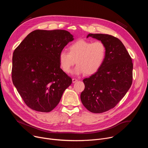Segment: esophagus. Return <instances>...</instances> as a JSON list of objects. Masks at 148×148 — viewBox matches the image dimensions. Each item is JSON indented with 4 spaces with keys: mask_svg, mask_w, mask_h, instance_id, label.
I'll return each mask as SVG.
<instances>
[{
    "mask_svg": "<svg viewBox=\"0 0 148 148\" xmlns=\"http://www.w3.org/2000/svg\"><path fill=\"white\" fill-rule=\"evenodd\" d=\"M72 81H73V83H75V82H76L78 81V79H76V78H73L72 79Z\"/></svg>",
    "mask_w": 148,
    "mask_h": 148,
    "instance_id": "1",
    "label": "esophagus"
}]
</instances>
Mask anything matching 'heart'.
Wrapping results in <instances>:
<instances>
[{"label":"heart","mask_w":148,"mask_h":148,"mask_svg":"<svg viewBox=\"0 0 148 148\" xmlns=\"http://www.w3.org/2000/svg\"><path fill=\"white\" fill-rule=\"evenodd\" d=\"M106 53V47L100 40H79L70 45L69 51L62 50L60 52V66L63 71L69 73L76 62L77 65L73 71L74 74L91 75L102 66Z\"/></svg>","instance_id":"b5f03b06"}]
</instances>
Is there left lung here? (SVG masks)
Returning a JSON list of instances; mask_svg holds the SVG:
<instances>
[{
    "label": "left lung",
    "mask_w": 148,
    "mask_h": 148,
    "mask_svg": "<svg viewBox=\"0 0 148 148\" xmlns=\"http://www.w3.org/2000/svg\"><path fill=\"white\" fill-rule=\"evenodd\" d=\"M102 41L106 57L100 69L83 79L85 88L81 100L88 111L102 113L114 108L130 88L132 83V58L120 40L109 34L87 36Z\"/></svg>",
    "instance_id": "1"
}]
</instances>
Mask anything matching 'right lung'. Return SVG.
Here are the masks:
<instances>
[{"mask_svg":"<svg viewBox=\"0 0 148 148\" xmlns=\"http://www.w3.org/2000/svg\"><path fill=\"white\" fill-rule=\"evenodd\" d=\"M74 40L64 30H36L14 50L12 78L27 107L49 112L59 103L72 79L60 68V52Z\"/></svg>","mask_w":148,"mask_h":148,"instance_id":"add662e5","label":"right lung"}]
</instances>
